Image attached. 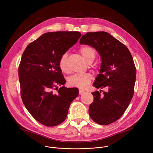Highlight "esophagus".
Wrapping results in <instances>:
<instances>
[{
	"label": "esophagus",
	"instance_id": "34e87169",
	"mask_svg": "<svg viewBox=\"0 0 153 153\" xmlns=\"http://www.w3.org/2000/svg\"><path fill=\"white\" fill-rule=\"evenodd\" d=\"M84 92H84L83 90H81V89H79V95H82V94H83Z\"/></svg>",
	"mask_w": 153,
	"mask_h": 153
}]
</instances>
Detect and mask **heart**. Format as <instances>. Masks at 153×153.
<instances>
[{"label": "heart", "instance_id": "heart-1", "mask_svg": "<svg viewBox=\"0 0 153 153\" xmlns=\"http://www.w3.org/2000/svg\"><path fill=\"white\" fill-rule=\"evenodd\" d=\"M79 52L83 56L84 59L88 63L92 62L95 58L96 51L94 48L90 46H82L80 48ZM68 54L65 53L62 54L59 59L58 65L61 71L63 72L68 71L67 66ZM92 79V76L91 74L85 73L83 74H74L69 77L68 84L72 87H76L79 88H85L89 85Z\"/></svg>", "mask_w": 153, "mask_h": 153}]
</instances>
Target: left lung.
<instances>
[{
	"label": "left lung",
	"instance_id": "left-lung-1",
	"mask_svg": "<svg viewBox=\"0 0 153 153\" xmlns=\"http://www.w3.org/2000/svg\"><path fill=\"white\" fill-rule=\"evenodd\" d=\"M80 43L92 46L100 55V74L93 85L106 91L92 93L89 113L95 123L109 125L123 115L133 98L136 74L133 57L125 45L105 31L88 32Z\"/></svg>",
	"mask_w": 153,
	"mask_h": 153
}]
</instances>
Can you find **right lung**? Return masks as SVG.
<instances>
[{
	"instance_id": "obj_1",
	"label": "right lung",
	"mask_w": 153,
	"mask_h": 153,
	"mask_svg": "<svg viewBox=\"0 0 153 153\" xmlns=\"http://www.w3.org/2000/svg\"><path fill=\"white\" fill-rule=\"evenodd\" d=\"M81 36L79 31L49 32L30 43L22 54L19 66L21 97L31 116L45 126L62 123L78 96L77 88L63 86L66 80L58 62ZM58 85L62 86L58 91Z\"/></svg>"
}]
</instances>
